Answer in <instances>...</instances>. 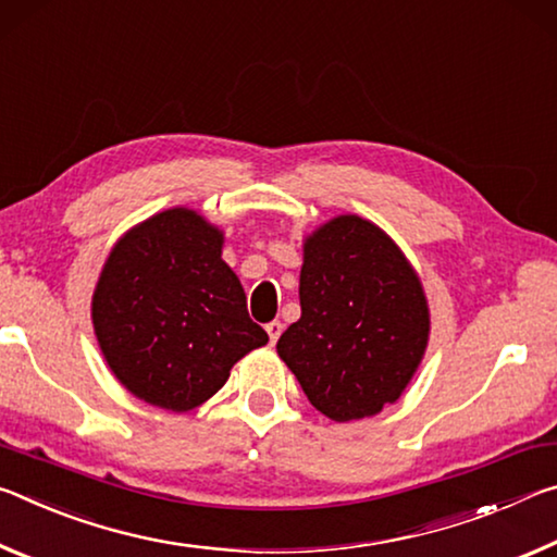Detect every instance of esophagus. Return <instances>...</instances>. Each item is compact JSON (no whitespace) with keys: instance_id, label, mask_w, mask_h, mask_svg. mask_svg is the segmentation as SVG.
Wrapping results in <instances>:
<instances>
[{"instance_id":"34e87169","label":"esophagus","mask_w":557,"mask_h":557,"mask_svg":"<svg viewBox=\"0 0 557 557\" xmlns=\"http://www.w3.org/2000/svg\"><path fill=\"white\" fill-rule=\"evenodd\" d=\"M267 333H269V343L276 345V341L281 338V333H284V323H281V321L267 323Z\"/></svg>"}]
</instances>
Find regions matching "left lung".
Instances as JSON below:
<instances>
[{"label": "left lung", "instance_id": "8db88e82", "mask_svg": "<svg viewBox=\"0 0 557 557\" xmlns=\"http://www.w3.org/2000/svg\"><path fill=\"white\" fill-rule=\"evenodd\" d=\"M298 296L276 350L318 412L350 422L395 403L430 335L424 290L395 242L355 214L333 219L308 236Z\"/></svg>", "mask_w": 557, "mask_h": 557}]
</instances>
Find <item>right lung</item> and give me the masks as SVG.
Here are the masks:
<instances>
[{
    "label": "right lung",
    "instance_id": "add662e5",
    "mask_svg": "<svg viewBox=\"0 0 557 557\" xmlns=\"http://www.w3.org/2000/svg\"><path fill=\"white\" fill-rule=\"evenodd\" d=\"M94 325L115 377L172 412L202 405L236 360L269 343L222 261V234L182 207L115 244L94 296Z\"/></svg>",
    "mask_w": 557,
    "mask_h": 557
}]
</instances>
